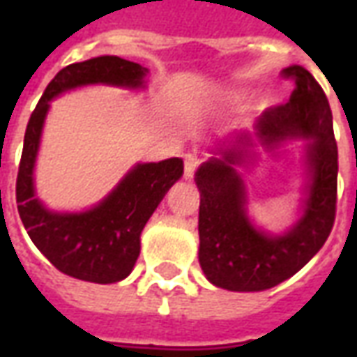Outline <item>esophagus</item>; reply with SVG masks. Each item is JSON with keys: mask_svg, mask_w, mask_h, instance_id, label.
I'll use <instances>...</instances> for the list:
<instances>
[{"mask_svg": "<svg viewBox=\"0 0 357 357\" xmlns=\"http://www.w3.org/2000/svg\"><path fill=\"white\" fill-rule=\"evenodd\" d=\"M197 168H199V160H197V156L187 155L185 162H183V178L193 179Z\"/></svg>", "mask_w": 357, "mask_h": 357, "instance_id": "obj_1", "label": "esophagus"}]
</instances>
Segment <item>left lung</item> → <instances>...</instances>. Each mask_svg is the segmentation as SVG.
Here are the masks:
<instances>
[{"instance_id": "8db88e82", "label": "left lung", "mask_w": 357, "mask_h": 357, "mask_svg": "<svg viewBox=\"0 0 357 357\" xmlns=\"http://www.w3.org/2000/svg\"><path fill=\"white\" fill-rule=\"evenodd\" d=\"M283 76L294 80L289 102L266 110L252 132L214 139L212 156L195 174L201 191L199 262L220 289L256 292L283 283L319 252L335 224L338 151L329 101L304 66H287ZM291 139L307 141V197L287 232L269 234L248 216L238 168L255 163L256 146L278 155L276 149Z\"/></svg>"}]
</instances>
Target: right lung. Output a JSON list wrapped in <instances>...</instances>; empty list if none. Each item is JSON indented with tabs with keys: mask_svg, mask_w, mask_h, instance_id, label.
I'll list each match as a JSON object with an SVG mask.
<instances>
[{
	"mask_svg": "<svg viewBox=\"0 0 357 357\" xmlns=\"http://www.w3.org/2000/svg\"><path fill=\"white\" fill-rule=\"evenodd\" d=\"M149 68L116 55H101L63 68L36 105L24 133L17 176V206L38 250L59 271L89 283H118L132 273L141 231L164 195L183 176V160L137 162L102 201L82 212L47 208L36 195L34 168L51 101L84 86L143 89Z\"/></svg>",
	"mask_w": 357,
	"mask_h": 357,
	"instance_id": "right-lung-1",
	"label": "right lung"
}]
</instances>
